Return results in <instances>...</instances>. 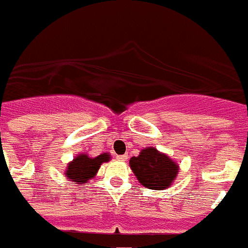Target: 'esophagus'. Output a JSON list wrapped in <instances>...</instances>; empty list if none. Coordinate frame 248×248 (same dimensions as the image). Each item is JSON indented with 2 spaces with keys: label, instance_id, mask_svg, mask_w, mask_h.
I'll use <instances>...</instances> for the list:
<instances>
[{
  "label": "esophagus",
  "instance_id": "1",
  "mask_svg": "<svg viewBox=\"0 0 248 248\" xmlns=\"http://www.w3.org/2000/svg\"><path fill=\"white\" fill-rule=\"evenodd\" d=\"M117 158H118V160H121V161H126V158H127V155H126V154L118 155V156H117Z\"/></svg>",
  "mask_w": 248,
  "mask_h": 248
}]
</instances>
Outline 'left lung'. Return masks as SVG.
I'll use <instances>...</instances> for the list:
<instances>
[{
  "label": "left lung",
  "instance_id": "1",
  "mask_svg": "<svg viewBox=\"0 0 248 248\" xmlns=\"http://www.w3.org/2000/svg\"><path fill=\"white\" fill-rule=\"evenodd\" d=\"M138 181L151 190H165L178 174V165L156 148H145L130 160Z\"/></svg>",
  "mask_w": 248,
  "mask_h": 248
}]
</instances>
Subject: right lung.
Segmentation results:
<instances>
[{"mask_svg": "<svg viewBox=\"0 0 248 248\" xmlns=\"http://www.w3.org/2000/svg\"><path fill=\"white\" fill-rule=\"evenodd\" d=\"M110 156L108 154L99 155L97 157H88L87 155H79L70 162L66 170V177L70 181L77 183H86L88 179L93 178L100 165L103 162L109 161Z\"/></svg>", "mask_w": 248, "mask_h": 248, "instance_id": "right-lung-1", "label": "right lung"}]
</instances>
